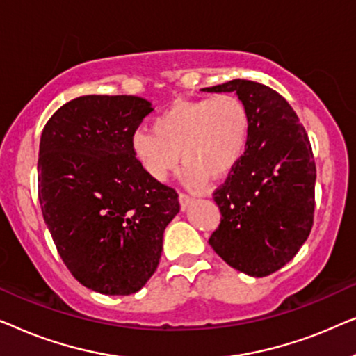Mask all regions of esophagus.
Segmentation results:
<instances>
[{"mask_svg":"<svg viewBox=\"0 0 356 356\" xmlns=\"http://www.w3.org/2000/svg\"><path fill=\"white\" fill-rule=\"evenodd\" d=\"M178 201H179V206H181V209H186L189 204L193 202V196H189V194H186V193H179Z\"/></svg>","mask_w":356,"mask_h":356,"instance_id":"esophagus-1","label":"esophagus"}]
</instances>
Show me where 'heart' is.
<instances>
[{
    "mask_svg": "<svg viewBox=\"0 0 356 356\" xmlns=\"http://www.w3.org/2000/svg\"><path fill=\"white\" fill-rule=\"evenodd\" d=\"M250 138V111L241 99L220 94L178 102L133 136V150L157 181L177 170L181 154L194 183L223 178L240 163Z\"/></svg>",
    "mask_w": 356,
    "mask_h": 356,
    "instance_id": "1",
    "label": "heart"
}]
</instances>
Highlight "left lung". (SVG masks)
<instances>
[{
    "mask_svg": "<svg viewBox=\"0 0 356 356\" xmlns=\"http://www.w3.org/2000/svg\"><path fill=\"white\" fill-rule=\"evenodd\" d=\"M202 90L236 92L250 111L246 152L213 191L222 217L209 245L236 270L270 275L293 259L313 228L316 163L308 134L289 102L259 82L233 79Z\"/></svg>",
    "mask_w": 356,
    "mask_h": 356,
    "instance_id": "obj_1",
    "label": "left lung"
}]
</instances>
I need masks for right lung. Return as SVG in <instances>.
<instances>
[{
    "label": "right lung",
    "mask_w": 356,
    "mask_h": 356,
    "mask_svg": "<svg viewBox=\"0 0 356 356\" xmlns=\"http://www.w3.org/2000/svg\"><path fill=\"white\" fill-rule=\"evenodd\" d=\"M154 108L134 95H84L42 131L38 201L63 262L104 295L143 289L162 254L178 193L136 159L133 136Z\"/></svg>",
    "instance_id": "obj_1"
}]
</instances>
